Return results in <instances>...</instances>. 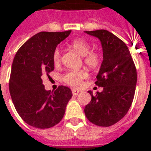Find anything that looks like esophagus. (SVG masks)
I'll use <instances>...</instances> for the list:
<instances>
[{"mask_svg": "<svg viewBox=\"0 0 151 151\" xmlns=\"http://www.w3.org/2000/svg\"><path fill=\"white\" fill-rule=\"evenodd\" d=\"M72 93L73 96H77L79 93V91L77 89H72Z\"/></svg>", "mask_w": 151, "mask_h": 151, "instance_id": "34e87169", "label": "esophagus"}]
</instances>
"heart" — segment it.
Masks as SVG:
<instances>
[{"mask_svg":"<svg viewBox=\"0 0 151 151\" xmlns=\"http://www.w3.org/2000/svg\"><path fill=\"white\" fill-rule=\"evenodd\" d=\"M69 47L80 55L83 56L84 64L91 70H96L102 65L103 57L101 53L97 50H91L90 44L85 39L76 38L73 40L69 44ZM52 61L55 65H60V52L59 49H55L54 50L52 55ZM87 77L88 74L85 70L69 71L63 76L62 80L67 85L78 87L81 86L83 80L86 78Z\"/></svg>","mask_w":151,"mask_h":151,"instance_id":"b5f03b06","label":"heart"}]
</instances>
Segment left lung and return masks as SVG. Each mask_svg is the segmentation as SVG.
Listing matches in <instances>:
<instances>
[{
	"label": "left lung",
	"mask_w": 151,
	"mask_h": 151,
	"mask_svg": "<svg viewBox=\"0 0 151 151\" xmlns=\"http://www.w3.org/2000/svg\"><path fill=\"white\" fill-rule=\"evenodd\" d=\"M101 40L103 62L96 76V85L103 87L86 105L87 119L96 126H112L126 115L134 98L137 73L127 45L110 32L104 29L86 31Z\"/></svg>",
	"instance_id": "1"
}]
</instances>
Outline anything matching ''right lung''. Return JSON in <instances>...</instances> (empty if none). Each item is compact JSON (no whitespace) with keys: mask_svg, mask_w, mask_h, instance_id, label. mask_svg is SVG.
I'll return each instance as SVG.
<instances>
[{"mask_svg":"<svg viewBox=\"0 0 151 151\" xmlns=\"http://www.w3.org/2000/svg\"><path fill=\"white\" fill-rule=\"evenodd\" d=\"M71 32H41L18 50L14 58L9 89L16 111L28 125L46 129L60 122L73 94L68 86L46 91L42 77L54 70L52 55Z\"/></svg>","mask_w":151,"mask_h":151,"instance_id":"1","label":"right lung"}]
</instances>
